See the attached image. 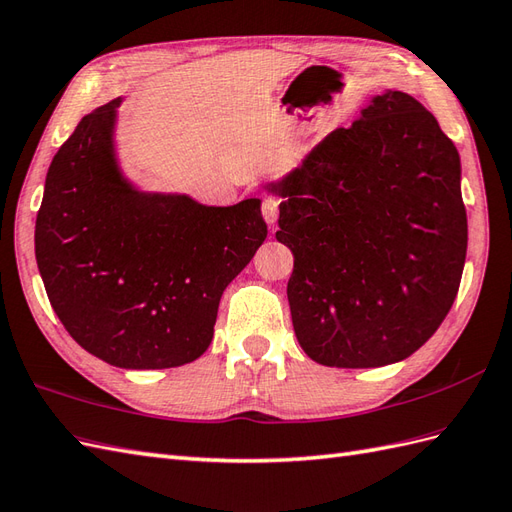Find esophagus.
<instances>
[{
	"label": "esophagus",
	"instance_id": "esophagus-1",
	"mask_svg": "<svg viewBox=\"0 0 512 512\" xmlns=\"http://www.w3.org/2000/svg\"><path fill=\"white\" fill-rule=\"evenodd\" d=\"M261 213H264V220L268 224H275L279 218V198L272 194L261 196Z\"/></svg>",
	"mask_w": 512,
	"mask_h": 512
}]
</instances>
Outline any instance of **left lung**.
<instances>
[{
	"mask_svg": "<svg viewBox=\"0 0 512 512\" xmlns=\"http://www.w3.org/2000/svg\"><path fill=\"white\" fill-rule=\"evenodd\" d=\"M294 334L318 364L408 358L454 305L467 255L460 157L408 93L373 98L279 183Z\"/></svg>",
	"mask_w": 512,
	"mask_h": 512,
	"instance_id": "obj_1",
	"label": "left lung"
}]
</instances>
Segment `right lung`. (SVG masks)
<instances>
[{"label":"right lung","instance_id":"add662e5","mask_svg":"<svg viewBox=\"0 0 512 512\" xmlns=\"http://www.w3.org/2000/svg\"><path fill=\"white\" fill-rule=\"evenodd\" d=\"M117 106L82 117L54 154L34 253L82 349L120 368L181 366L207 351L220 296L268 227L257 198L205 207L130 187L113 154Z\"/></svg>","mask_w":512,"mask_h":512}]
</instances>
